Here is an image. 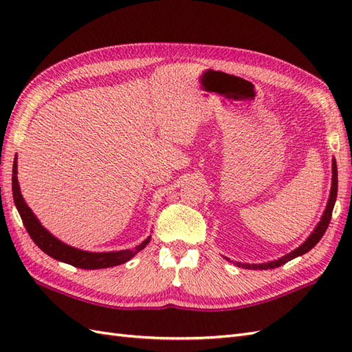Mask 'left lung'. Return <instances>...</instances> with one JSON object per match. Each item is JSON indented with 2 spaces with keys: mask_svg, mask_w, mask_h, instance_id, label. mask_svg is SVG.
<instances>
[{
  "mask_svg": "<svg viewBox=\"0 0 352 352\" xmlns=\"http://www.w3.org/2000/svg\"><path fill=\"white\" fill-rule=\"evenodd\" d=\"M336 195H338V167H336V160L333 158L332 160V188H330V195H329V199H327V204H326V208L323 211V216L320 217V221L317 223V226L314 228V230L311 232V235L308 236L300 247L295 248L294 251H291L289 254H285L283 257L278 258V260H273V261H267V263H260V264H248V263H239V261H230L235 265H238V267H242V269H248V270H267V269H276V267H280L282 264L291 261L296 257H300V255H304L305 252H308L310 250H313L317 242L322 239V236L324 235V232L329 226L330 223V219H332V211H333V207H335V201H336Z\"/></svg>",
  "mask_w": 352,
  "mask_h": 352,
  "instance_id": "left-lung-1",
  "label": "left lung"
}]
</instances>
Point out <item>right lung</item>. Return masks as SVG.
<instances>
[{"label":"right lung","mask_w":352,"mask_h":352,"mask_svg":"<svg viewBox=\"0 0 352 352\" xmlns=\"http://www.w3.org/2000/svg\"><path fill=\"white\" fill-rule=\"evenodd\" d=\"M12 182H13L12 186H13L14 204L17 207L20 217L23 220V225L29 233V236L38 245V248H41L54 260L63 261L66 264L74 265V267L85 269V270L107 269V267H114V265H120L126 261H129L138 252L142 251L148 245V242L151 241V236H148L133 250H122V251H110V252H89V251H83L79 248L70 247V245L61 242L60 239H57L54 235H52V233H50L44 226H42L41 221L34 214V211L28 207L22 192H20V186L17 180V158H14V163H13Z\"/></svg>","instance_id":"right-lung-1"}]
</instances>
